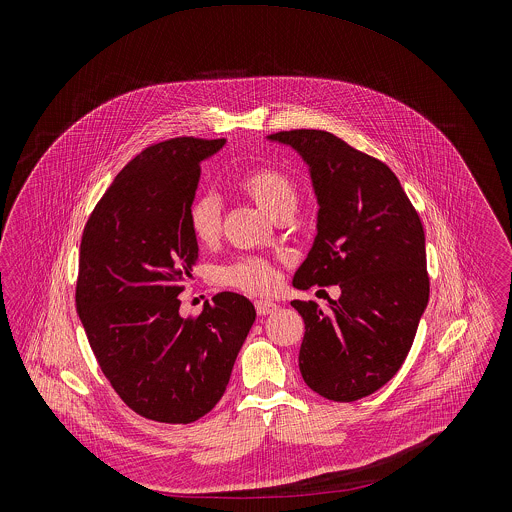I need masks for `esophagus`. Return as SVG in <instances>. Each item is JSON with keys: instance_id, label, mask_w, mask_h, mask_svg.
<instances>
[{"instance_id": "1", "label": "esophagus", "mask_w": 512, "mask_h": 512, "mask_svg": "<svg viewBox=\"0 0 512 512\" xmlns=\"http://www.w3.org/2000/svg\"><path fill=\"white\" fill-rule=\"evenodd\" d=\"M254 307L258 311V315H272L278 311V305L274 301H266V299H256Z\"/></svg>"}]
</instances>
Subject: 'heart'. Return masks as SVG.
I'll return each mask as SVG.
<instances>
[{"mask_svg": "<svg viewBox=\"0 0 512 512\" xmlns=\"http://www.w3.org/2000/svg\"><path fill=\"white\" fill-rule=\"evenodd\" d=\"M238 189L272 219L293 213L297 205V187L292 177L272 165H260L246 171L238 179ZM187 220L191 234L199 244H215L222 230L219 197L213 193H203L195 197L189 205ZM219 278L226 286L250 293L274 292L280 284L276 266L264 258H240L220 268Z\"/></svg>", "mask_w": 512, "mask_h": 512, "instance_id": "obj_1", "label": "heart"}]
</instances>
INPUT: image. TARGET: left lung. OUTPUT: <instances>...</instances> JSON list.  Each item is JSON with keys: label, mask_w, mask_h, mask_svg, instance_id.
<instances>
[{"label": "left lung", "mask_w": 512, "mask_h": 512, "mask_svg": "<svg viewBox=\"0 0 512 512\" xmlns=\"http://www.w3.org/2000/svg\"><path fill=\"white\" fill-rule=\"evenodd\" d=\"M268 138L303 157L319 203L317 236L293 286L341 288L325 311L292 301L305 323L299 370L323 398L355 402L384 386L414 343L430 297L424 226L380 159L323 130Z\"/></svg>", "instance_id": "1"}]
</instances>
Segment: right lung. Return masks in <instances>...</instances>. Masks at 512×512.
Listing matches in <instances>:
<instances>
[{
    "label": "right lung",
    "mask_w": 512,
    "mask_h": 512,
    "mask_svg": "<svg viewBox=\"0 0 512 512\" xmlns=\"http://www.w3.org/2000/svg\"><path fill=\"white\" fill-rule=\"evenodd\" d=\"M222 146L183 136L142 149L82 230L74 297L90 349L126 406L161 424H191L217 406L256 319L232 292L199 315L179 313L199 258L187 211L201 161Z\"/></svg>",
    "instance_id": "obj_1"
}]
</instances>
